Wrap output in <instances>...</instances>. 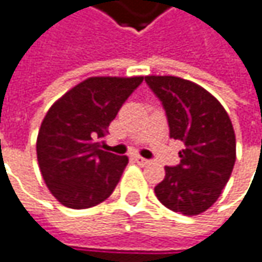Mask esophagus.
Listing matches in <instances>:
<instances>
[{
	"label": "esophagus",
	"mask_w": 262,
	"mask_h": 262,
	"mask_svg": "<svg viewBox=\"0 0 262 262\" xmlns=\"http://www.w3.org/2000/svg\"><path fill=\"white\" fill-rule=\"evenodd\" d=\"M135 160H136V163L138 164H141V166H146V164H149V160H146V159H144V157H139V156H136L135 157Z\"/></svg>",
	"instance_id": "obj_1"
}]
</instances>
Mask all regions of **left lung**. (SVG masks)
Wrapping results in <instances>:
<instances>
[{
    "mask_svg": "<svg viewBox=\"0 0 262 262\" xmlns=\"http://www.w3.org/2000/svg\"><path fill=\"white\" fill-rule=\"evenodd\" d=\"M145 81L162 102L170 138L185 145L179 164L164 167V179L154 192L167 209L199 215L218 200L233 172L231 120L208 90L192 81L170 75H148Z\"/></svg>",
    "mask_w": 262,
    "mask_h": 262,
    "instance_id": "1",
    "label": "left lung"
}]
</instances>
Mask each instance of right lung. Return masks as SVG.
I'll return each instance as SVG.
<instances>
[{
	"label": "right lung",
	"mask_w": 262,
	"mask_h": 262,
	"mask_svg": "<svg viewBox=\"0 0 262 262\" xmlns=\"http://www.w3.org/2000/svg\"><path fill=\"white\" fill-rule=\"evenodd\" d=\"M144 77H92L56 100L37 138L47 188L67 208L85 209L111 195L129 159L103 151V138Z\"/></svg>",
	"instance_id": "right-lung-1"
}]
</instances>
